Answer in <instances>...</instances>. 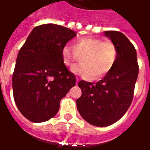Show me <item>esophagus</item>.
Wrapping results in <instances>:
<instances>
[{
	"mask_svg": "<svg viewBox=\"0 0 150 150\" xmlns=\"http://www.w3.org/2000/svg\"><path fill=\"white\" fill-rule=\"evenodd\" d=\"M79 82V79L77 78V79H76V84H78Z\"/></svg>",
	"mask_w": 150,
	"mask_h": 150,
	"instance_id": "1",
	"label": "esophagus"
}]
</instances>
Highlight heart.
<instances>
[{
	"label": "heart",
	"instance_id": "b5f03b06",
	"mask_svg": "<svg viewBox=\"0 0 150 150\" xmlns=\"http://www.w3.org/2000/svg\"><path fill=\"white\" fill-rule=\"evenodd\" d=\"M83 54L82 62L74 66L71 71L86 79H98L112 69L117 60L118 50L110 40L83 38L77 40L73 47L65 46L62 48V62L67 67H71Z\"/></svg>",
	"mask_w": 150,
	"mask_h": 150
}]
</instances>
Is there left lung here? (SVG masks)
Here are the masks:
<instances>
[{
    "label": "left lung",
    "instance_id": "8db88e82",
    "mask_svg": "<svg viewBox=\"0 0 150 150\" xmlns=\"http://www.w3.org/2000/svg\"><path fill=\"white\" fill-rule=\"evenodd\" d=\"M104 35L116 44L117 60L97 83L79 81L82 96L76 100L82 117L97 127L111 125L125 114L133 99L139 71L135 47L125 35L113 30L105 31Z\"/></svg>",
    "mask_w": 150,
    "mask_h": 150
}]
</instances>
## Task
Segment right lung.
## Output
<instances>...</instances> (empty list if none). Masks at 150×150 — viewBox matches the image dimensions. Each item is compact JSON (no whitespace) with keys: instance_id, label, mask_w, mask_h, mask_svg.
<instances>
[{"instance_id":"add662e5","label":"right lung","mask_w":150,"mask_h":150,"mask_svg":"<svg viewBox=\"0 0 150 150\" xmlns=\"http://www.w3.org/2000/svg\"><path fill=\"white\" fill-rule=\"evenodd\" d=\"M76 36L72 30L44 24L31 31L18 54L13 93L18 110L31 122L55 116L60 101L75 85V75L62 62V50Z\"/></svg>"}]
</instances>
